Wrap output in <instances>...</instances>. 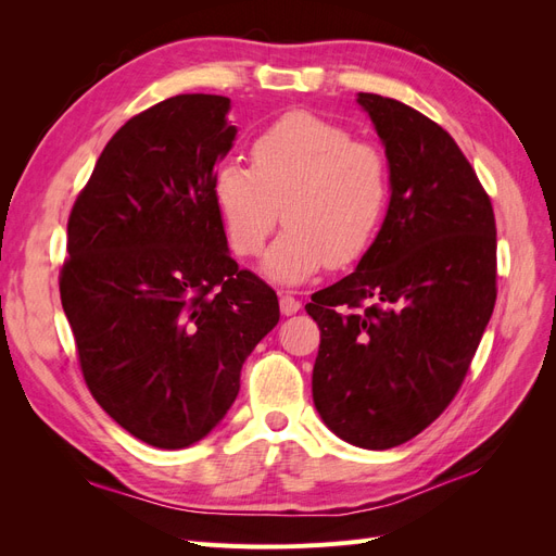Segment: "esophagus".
<instances>
[{
	"instance_id": "esophagus-1",
	"label": "esophagus",
	"mask_w": 556,
	"mask_h": 556,
	"mask_svg": "<svg viewBox=\"0 0 556 556\" xmlns=\"http://www.w3.org/2000/svg\"><path fill=\"white\" fill-rule=\"evenodd\" d=\"M301 308V301L294 299L290 292H280V313L282 315H294Z\"/></svg>"
}]
</instances>
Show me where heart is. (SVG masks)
Wrapping results in <instances>:
<instances>
[{
	"instance_id": "1",
	"label": "heart",
	"mask_w": 556,
	"mask_h": 556,
	"mask_svg": "<svg viewBox=\"0 0 556 556\" xmlns=\"http://www.w3.org/2000/svg\"><path fill=\"white\" fill-rule=\"evenodd\" d=\"M250 162L252 169L223 162L213 174L215 206L237 255H260L280 215L288 225L264 271L282 282L306 280L327 262L355 264L374 245L390 204V166L378 146L296 111L252 141Z\"/></svg>"
}]
</instances>
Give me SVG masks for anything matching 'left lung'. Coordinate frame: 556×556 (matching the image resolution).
<instances>
[{"label": "left lung", "instance_id": "8db88e82", "mask_svg": "<svg viewBox=\"0 0 556 556\" xmlns=\"http://www.w3.org/2000/svg\"><path fill=\"white\" fill-rule=\"evenodd\" d=\"M390 162V208L357 271L311 296L313 401L343 441L390 450L439 417L496 304V220L462 148L419 111L359 92Z\"/></svg>", "mask_w": 556, "mask_h": 556}]
</instances>
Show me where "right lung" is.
Segmentation results:
<instances>
[{
    "label": "right lung",
    "mask_w": 556,
    "mask_h": 556,
    "mask_svg": "<svg viewBox=\"0 0 556 556\" xmlns=\"http://www.w3.org/2000/svg\"><path fill=\"white\" fill-rule=\"evenodd\" d=\"M229 97L178 94L117 129L66 223L60 299L90 394L139 441L188 447L239 394L278 296L229 257L213 199Z\"/></svg>",
    "instance_id": "1"
}]
</instances>
